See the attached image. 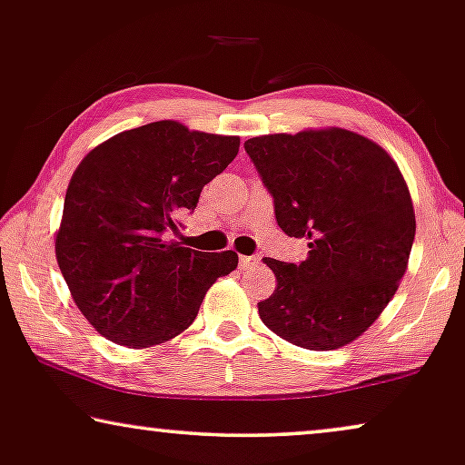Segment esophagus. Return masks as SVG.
I'll use <instances>...</instances> for the list:
<instances>
[{
	"label": "esophagus",
	"mask_w": 465,
	"mask_h": 465,
	"mask_svg": "<svg viewBox=\"0 0 465 465\" xmlns=\"http://www.w3.org/2000/svg\"><path fill=\"white\" fill-rule=\"evenodd\" d=\"M261 262V256L259 254H252V256H240V267L244 269V272H251L256 265Z\"/></svg>",
	"instance_id": "esophagus-1"
}]
</instances>
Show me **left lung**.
Segmentation results:
<instances>
[{"instance_id":"obj_1","label":"left lung","mask_w":465,"mask_h":465,"mask_svg":"<svg viewBox=\"0 0 465 465\" xmlns=\"http://www.w3.org/2000/svg\"><path fill=\"white\" fill-rule=\"evenodd\" d=\"M273 196L277 225L309 240L299 265L265 259L277 288L259 315L283 341L334 351L363 334L397 292L415 238V213L397 163L341 127L244 142Z\"/></svg>"}]
</instances>
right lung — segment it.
Instances as JSON below:
<instances>
[{"mask_svg": "<svg viewBox=\"0 0 465 465\" xmlns=\"http://www.w3.org/2000/svg\"><path fill=\"white\" fill-rule=\"evenodd\" d=\"M240 137L156 121L89 152L68 183L55 259L85 320L104 338L145 349L182 334L238 254L200 252L175 240L179 217L230 164Z\"/></svg>", "mask_w": 465, "mask_h": 465, "instance_id": "obj_1", "label": "right lung"}]
</instances>
